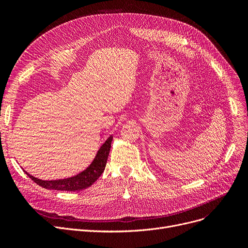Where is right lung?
I'll list each match as a JSON object with an SVG mask.
<instances>
[{
    "label": "right lung",
    "mask_w": 248,
    "mask_h": 248,
    "mask_svg": "<svg viewBox=\"0 0 248 248\" xmlns=\"http://www.w3.org/2000/svg\"><path fill=\"white\" fill-rule=\"evenodd\" d=\"M111 140H112V136H110L106 141H104V144L99 148L93 163H91L84 171L80 172L79 174H77L73 177L66 178V179L45 181V180L35 178L26 171L25 173L27 174L29 178H31L37 185L48 190L53 189V190H60V191L75 192V191H80V190L86 189L94 183V182L103 173L104 169H106L107 161H108L110 147H111Z\"/></svg>",
    "instance_id": "obj_1"
}]
</instances>
